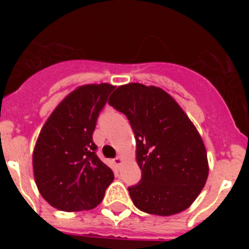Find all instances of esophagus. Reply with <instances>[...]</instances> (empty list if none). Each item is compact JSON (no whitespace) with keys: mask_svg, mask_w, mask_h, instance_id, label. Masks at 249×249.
I'll return each instance as SVG.
<instances>
[{"mask_svg":"<svg viewBox=\"0 0 249 249\" xmlns=\"http://www.w3.org/2000/svg\"><path fill=\"white\" fill-rule=\"evenodd\" d=\"M114 163L117 164V166H121L123 163V158L121 156H118L117 158H114Z\"/></svg>","mask_w":249,"mask_h":249,"instance_id":"1","label":"esophagus"}]
</instances>
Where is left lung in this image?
<instances>
[{
  "instance_id": "8db88e82",
  "label": "left lung",
  "mask_w": 249,
  "mask_h": 249,
  "mask_svg": "<svg viewBox=\"0 0 249 249\" xmlns=\"http://www.w3.org/2000/svg\"><path fill=\"white\" fill-rule=\"evenodd\" d=\"M108 103L126 114L135 133L142 178L128 188L133 204L156 215L187 210L203 190L210 167L186 112L164 89L142 83L118 86Z\"/></svg>"
}]
</instances>
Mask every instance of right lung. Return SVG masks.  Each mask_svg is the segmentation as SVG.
Returning <instances> with one entry per match:
<instances>
[{"label":"right lung","instance_id":"obj_1","mask_svg":"<svg viewBox=\"0 0 249 249\" xmlns=\"http://www.w3.org/2000/svg\"><path fill=\"white\" fill-rule=\"evenodd\" d=\"M113 89L109 83L77 87L57 105L39 132L32 153L35 182L46 202L58 211L92 210L114 179L92 140L98 113Z\"/></svg>","mask_w":249,"mask_h":249}]
</instances>
